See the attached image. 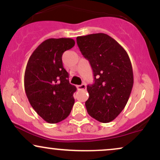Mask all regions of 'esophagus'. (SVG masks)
I'll return each mask as SVG.
<instances>
[{"label":"esophagus","instance_id":"1","mask_svg":"<svg viewBox=\"0 0 160 160\" xmlns=\"http://www.w3.org/2000/svg\"><path fill=\"white\" fill-rule=\"evenodd\" d=\"M78 89H79V90H81V89H86V86L85 83H82L81 84V85L78 86Z\"/></svg>","mask_w":160,"mask_h":160}]
</instances>
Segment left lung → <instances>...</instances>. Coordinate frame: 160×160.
Instances as JSON below:
<instances>
[{
  "label": "left lung",
  "instance_id": "1",
  "mask_svg": "<svg viewBox=\"0 0 160 160\" xmlns=\"http://www.w3.org/2000/svg\"><path fill=\"white\" fill-rule=\"evenodd\" d=\"M77 43L95 77V83L86 88L89 95L86 111L99 122H111L124 109L132 89L133 71L128 55L104 33L78 37Z\"/></svg>",
  "mask_w": 160,
  "mask_h": 160
}]
</instances>
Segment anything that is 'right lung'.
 Instances as JSON below:
<instances>
[{"label": "right lung", "instance_id": "obj_1", "mask_svg": "<svg viewBox=\"0 0 160 160\" xmlns=\"http://www.w3.org/2000/svg\"><path fill=\"white\" fill-rule=\"evenodd\" d=\"M71 38H49L37 47L28 61L24 78L27 98L40 117L57 123L68 117L77 88L69 82L62 57L72 48Z\"/></svg>", "mask_w": 160, "mask_h": 160}]
</instances>
